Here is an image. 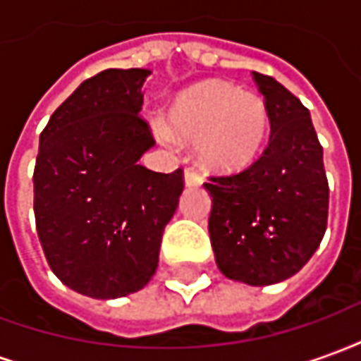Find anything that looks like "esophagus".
Instances as JSON below:
<instances>
[{
	"instance_id": "esophagus-1",
	"label": "esophagus",
	"mask_w": 361,
	"mask_h": 361,
	"mask_svg": "<svg viewBox=\"0 0 361 361\" xmlns=\"http://www.w3.org/2000/svg\"><path fill=\"white\" fill-rule=\"evenodd\" d=\"M183 181H185V185H188V188H197V185H201V183H203V176L197 172V170H193V168H185Z\"/></svg>"
}]
</instances>
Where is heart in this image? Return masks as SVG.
<instances>
[{
    "mask_svg": "<svg viewBox=\"0 0 361 361\" xmlns=\"http://www.w3.org/2000/svg\"><path fill=\"white\" fill-rule=\"evenodd\" d=\"M152 127L160 141H193L197 158L207 168L235 172L250 166L265 147L269 108L257 92L209 79L173 98L168 126L158 119Z\"/></svg>",
    "mask_w": 361,
    "mask_h": 361,
    "instance_id": "obj_1",
    "label": "heart"
}]
</instances>
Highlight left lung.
I'll list each match as a JSON object with an SVG mask.
<instances>
[{"mask_svg":"<svg viewBox=\"0 0 361 361\" xmlns=\"http://www.w3.org/2000/svg\"><path fill=\"white\" fill-rule=\"evenodd\" d=\"M269 108L271 137L243 172L204 183L209 234L220 272L250 286L294 276L323 240L329 183L310 110L286 87L253 71Z\"/></svg>","mask_w":361,"mask_h":361,"instance_id":"1","label":"left lung"}]
</instances>
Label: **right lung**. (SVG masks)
Wrapping results in <instances>:
<instances>
[{"instance_id": "obj_1", "label": "right lung", "mask_w": 361, "mask_h": 361, "mask_svg": "<svg viewBox=\"0 0 361 361\" xmlns=\"http://www.w3.org/2000/svg\"><path fill=\"white\" fill-rule=\"evenodd\" d=\"M149 69H106L82 81L40 133L35 219L48 265L96 300L139 292L158 267L183 172L139 164L154 147L139 118Z\"/></svg>"}]
</instances>
